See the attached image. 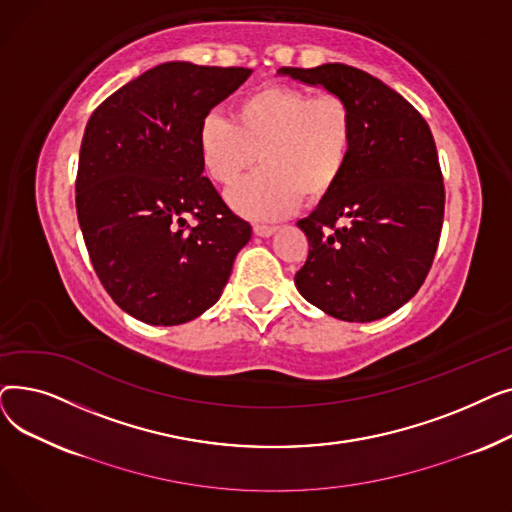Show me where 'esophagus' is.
<instances>
[{
	"label": "esophagus",
	"mask_w": 512,
	"mask_h": 512,
	"mask_svg": "<svg viewBox=\"0 0 512 512\" xmlns=\"http://www.w3.org/2000/svg\"><path fill=\"white\" fill-rule=\"evenodd\" d=\"M276 230H278L276 226H267V224H255V226H253V232H255L257 236H272Z\"/></svg>",
	"instance_id": "obj_1"
}]
</instances>
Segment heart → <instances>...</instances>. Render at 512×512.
<instances>
[{"mask_svg":"<svg viewBox=\"0 0 512 512\" xmlns=\"http://www.w3.org/2000/svg\"><path fill=\"white\" fill-rule=\"evenodd\" d=\"M230 118L209 114L199 128L207 176L234 186L257 161L261 168L230 191V205L249 218L276 220L303 199L326 201L340 184L355 145L353 107L336 93L263 85L240 95Z\"/></svg>","mask_w":512,"mask_h":512,"instance_id":"1","label":"heart"}]
</instances>
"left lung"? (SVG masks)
I'll list each match as a JSON object with an SVG mask.
<instances>
[{
  "label": "left lung",
  "instance_id": "1",
  "mask_svg": "<svg viewBox=\"0 0 512 512\" xmlns=\"http://www.w3.org/2000/svg\"><path fill=\"white\" fill-rule=\"evenodd\" d=\"M278 72L344 97L355 116L340 184L297 222L309 255L294 284L336 319L386 317L415 297L438 249L446 195L432 130L405 97L359 68Z\"/></svg>",
  "mask_w": 512,
  "mask_h": 512
}]
</instances>
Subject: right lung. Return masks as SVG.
Wrapping results in <instances>:
<instances>
[{"label": "right lung", "mask_w": 512, "mask_h": 512, "mask_svg": "<svg viewBox=\"0 0 512 512\" xmlns=\"http://www.w3.org/2000/svg\"><path fill=\"white\" fill-rule=\"evenodd\" d=\"M249 74L159 64L107 97L87 122L78 224L107 294L145 324H186L218 303L251 238V224L203 176L199 153L201 122Z\"/></svg>", "instance_id": "1"}]
</instances>
